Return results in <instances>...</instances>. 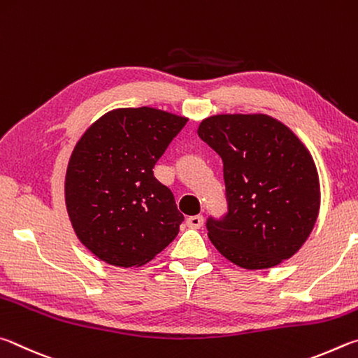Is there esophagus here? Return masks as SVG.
I'll list each match as a JSON object with an SVG mask.
<instances>
[{
  "label": "esophagus",
  "instance_id": "34e87169",
  "mask_svg": "<svg viewBox=\"0 0 358 358\" xmlns=\"http://www.w3.org/2000/svg\"><path fill=\"white\" fill-rule=\"evenodd\" d=\"M203 223H204L203 215H192V217L187 218V227L192 228V229L201 228Z\"/></svg>",
  "mask_w": 358,
  "mask_h": 358
}]
</instances>
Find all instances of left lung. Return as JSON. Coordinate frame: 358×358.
<instances>
[{
  "mask_svg": "<svg viewBox=\"0 0 358 358\" xmlns=\"http://www.w3.org/2000/svg\"><path fill=\"white\" fill-rule=\"evenodd\" d=\"M198 135L223 160L228 214L206 224L214 247L248 271L289 259L308 239L321 206L310 150L261 113L206 117Z\"/></svg>",
  "mask_w": 358,
  "mask_h": 358,
  "instance_id": "left-lung-1",
  "label": "left lung"
}]
</instances>
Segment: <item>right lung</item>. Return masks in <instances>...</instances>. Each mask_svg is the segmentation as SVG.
Returning <instances> with one entry per match:
<instances>
[{
  "label": "right lung",
  "mask_w": 358,
  "mask_h": 358,
  "mask_svg": "<svg viewBox=\"0 0 358 358\" xmlns=\"http://www.w3.org/2000/svg\"><path fill=\"white\" fill-rule=\"evenodd\" d=\"M187 121L149 106L116 108L75 144L66 208L78 241L100 261L140 267L178 236L184 215L152 168Z\"/></svg>",
  "instance_id": "obj_1"
}]
</instances>
